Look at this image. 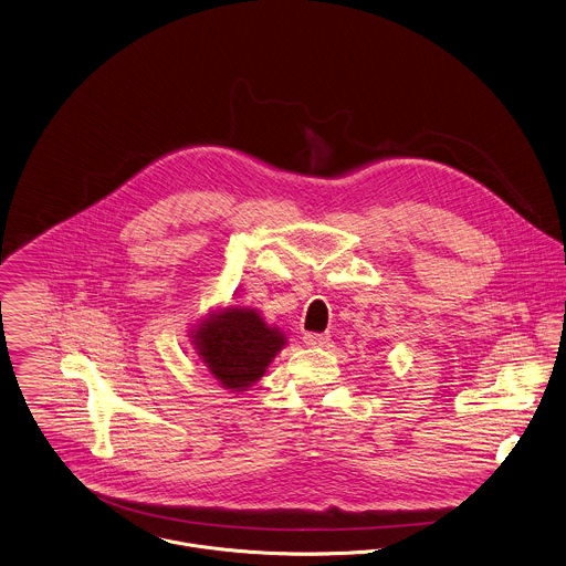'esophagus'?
<instances>
[{
  "instance_id": "obj_1",
  "label": "esophagus",
  "mask_w": 566,
  "mask_h": 566,
  "mask_svg": "<svg viewBox=\"0 0 566 566\" xmlns=\"http://www.w3.org/2000/svg\"><path fill=\"white\" fill-rule=\"evenodd\" d=\"M304 343L311 345V347H324V345L331 343V337L328 335H317V333H306Z\"/></svg>"
}]
</instances>
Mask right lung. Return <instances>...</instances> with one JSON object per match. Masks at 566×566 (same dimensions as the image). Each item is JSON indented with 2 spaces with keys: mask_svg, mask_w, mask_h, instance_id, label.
Wrapping results in <instances>:
<instances>
[{
  "mask_svg": "<svg viewBox=\"0 0 566 566\" xmlns=\"http://www.w3.org/2000/svg\"><path fill=\"white\" fill-rule=\"evenodd\" d=\"M188 337L208 374L231 394L255 385L289 345L286 333L260 311L235 304L210 308L192 324Z\"/></svg>",
  "mask_w": 566,
  "mask_h": 566,
  "instance_id": "obj_1",
  "label": "right lung"
}]
</instances>
